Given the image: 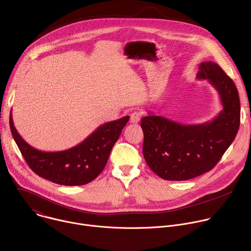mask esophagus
Segmentation results:
<instances>
[{
    "label": "esophagus",
    "instance_id": "1",
    "mask_svg": "<svg viewBox=\"0 0 251 251\" xmlns=\"http://www.w3.org/2000/svg\"><path fill=\"white\" fill-rule=\"evenodd\" d=\"M141 113L139 112V111H135V112H133L132 114H131V116H130V122L131 123H134V124H136V123H138L139 121H140V119H141Z\"/></svg>",
    "mask_w": 251,
    "mask_h": 251
}]
</instances>
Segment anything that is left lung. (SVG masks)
Returning a JSON list of instances; mask_svg holds the SVG:
<instances>
[{
    "label": "left lung",
    "mask_w": 251,
    "mask_h": 251,
    "mask_svg": "<svg viewBox=\"0 0 251 251\" xmlns=\"http://www.w3.org/2000/svg\"><path fill=\"white\" fill-rule=\"evenodd\" d=\"M198 79H206L220 94L223 110L211 121L183 125L149 113L141 120L143 156L150 169L168 181H187L210 171L233 142L240 124L237 88L222 67L201 62Z\"/></svg>",
    "instance_id": "left-lung-1"
}]
</instances>
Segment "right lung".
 Here are the masks:
<instances>
[{"label": "right lung", "instance_id": "obj_1", "mask_svg": "<svg viewBox=\"0 0 251 251\" xmlns=\"http://www.w3.org/2000/svg\"><path fill=\"white\" fill-rule=\"evenodd\" d=\"M128 120L129 116H125L104 123L80 144L59 152H44L28 145L15 128L12 114L10 127L23 157L35 174L58 185L82 186L103 171Z\"/></svg>", "mask_w": 251, "mask_h": 251}]
</instances>
